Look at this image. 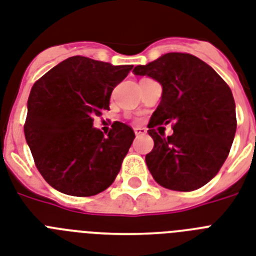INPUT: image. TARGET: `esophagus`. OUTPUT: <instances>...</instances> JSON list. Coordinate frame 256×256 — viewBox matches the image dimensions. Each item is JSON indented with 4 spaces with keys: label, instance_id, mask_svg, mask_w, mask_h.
Returning <instances> with one entry per match:
<instances>
[{
    "label": "esophagus",
    "instance_id": "34e87169",
    "mask_svg": "<svg viewBox=\"0 0 256 256\" xmlns=\"http://www.w3.org/2000/svg\"><path fill=\"white\" fill-rule=\"evenodd\" d=\"M134 132L136 136H139V135H146L147 134V130L144 128H140V126H138V128H134Z\"/></svg>",
    "mask_w": 256,
    "mask_h": 256
}]
</instances>
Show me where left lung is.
Segmentation results:
<instances>
[{
	"label": "left lung",
	"instance_id": "8db88e82",
	"mask_svg": "<svg viewBox=\"0 0 256 256\" xmlns=\"http://www.w3.org/2000/svg\"><path fill=\"white\" fill-rule=\"evenodd\" d=\"M132 72L156 80L163 88L148 124L154 148L146 164L151 175L172 190L201 188L217 175L236 136L232 90L210 66L189 54H164ZM162 123H174V134L155 132L153 128Z\"/></svg>",
	"mask_w": 256,
	"mask_h": 256
}]
</instances>
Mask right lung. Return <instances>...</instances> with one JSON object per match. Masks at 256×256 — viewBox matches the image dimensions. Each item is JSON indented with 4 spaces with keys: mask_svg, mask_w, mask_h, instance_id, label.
Returning <instances> with one entry per match:
<instances>
[{
    "mask_svg": "<svg viewBox=\"0 0 256 256\" xmlns=\"http://www.w3.org/2000/svg\"><path fill=\"white\" fill-rule=\"evenodd\" d=\"M132 70L72 56L31 88L24 136L38 171L56 190L93 196L114 182L135 134L126 124L114 122L104 135L93 117L109 109L113 89Z\"/></svg>",
    "mask_w": 256,
    "mask_h": 256,
    "instance_id": "add662e5",
    "label": "right lung"
}]
</instances>
